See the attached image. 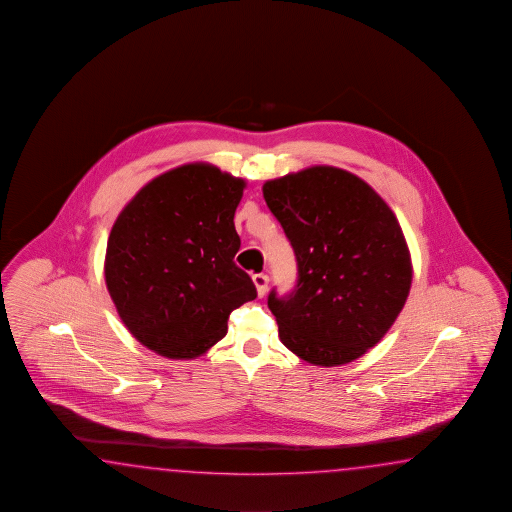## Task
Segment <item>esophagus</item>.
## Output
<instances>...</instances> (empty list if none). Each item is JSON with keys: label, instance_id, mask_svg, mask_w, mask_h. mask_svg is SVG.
I'll return each mask as SVG.
<instances>
[{"label": "esophagus", "instance_id": "esophagus-1", "mask_svg": "<svg viewBox=\"0 0 512 512\" xmlns=\"http://www.w3.org/2000/svg\"><path fill=\"white\" fill-rule=\"evenodd\" d=\"M251 279H253V283H255L259 297H264V294L268 292V283H270L268 275H266V273H255Z\"/></svg>", "mask_w": 512, "mask_h": 512}]
</instances>
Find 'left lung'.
I'll return each instance as SVG.
<instances>
[{"mask_svg":"<svg viewBox=\"0 0 512 512\" xmlns=\"http://www.w3.org/2000/svg\"><path fill=\"white\" fill-rule=\"evenodd\" d=\"M297 261L296 290L268 296L284 347L334 367L375 347L411 288V257L397 216L371 185L329 165L262 185Z\"/></svg>","mask_w":512,"mask_h":512,"instance_id":"left-lung-1","label":"left lung"}]
</instances>
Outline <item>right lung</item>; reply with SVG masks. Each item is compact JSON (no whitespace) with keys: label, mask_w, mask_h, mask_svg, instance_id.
<instances>
[{"label":"right lung","mask_w":512,"mask_h":512,"mask_svg":"<svg viewBox=\"0 0 512 512\" xmlns=\"http://www.w3.org/2000/svg\"><path fill=\"white\" fill-rule=\"evenodd\" d=\"M246 182L209 163L159 174L125 205L108 237L104 277L126 329L172 360L204 354L229 314L257 297L235 264V211Z\"/></svg>","instance_id":"obj_1"}]
</instances>
